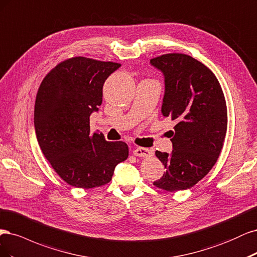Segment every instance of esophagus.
<instances>
[{
  "mask_svg": "<svg viewBox=\"0 0 257 257\" xmlns=\"http://www.w3.org/2000/svg\"><path fill=\"white\" fill-rule=\"evenodd\" d=\"M134 155L146 158V157L154 155V150H150V148H145V147H138L134 151Z\"/></svg>",
  "mask_w": 257,
  "mask_h": 257,
  "instance_id": "34e87169",
  "label": "esophagus"
}]
</instances>
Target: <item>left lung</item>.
<instances>
[{
  "label": "left lung",
  "instance_id": "1",
  "mask_svg": "<svg viewBox=\"0 0 257 257\" xmlns=\"http://www.w3.org/2000/svg\"><path fill=\"white\" fill-rule=\"evenodd\" d=\"M151 63L164 74L162 114L176 122L173 152H156L167 171L153 184L180 191L196 185L219 158L227 129L225 97L214 73L192 56L168 53Z\"/></svg>",
  "mask_w": 257,
  "mask_h": 257
}]
</instances>
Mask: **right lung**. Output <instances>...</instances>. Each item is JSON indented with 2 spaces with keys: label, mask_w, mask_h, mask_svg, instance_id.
I'll return each mask as SVG.
<instances>
[{
  "label": "right lung",
  "mask_w": 257,
  "mask_h": 257,
  "mask_svg": "<svg viewBox=\"0 0 257 257\" xmlns=\"http://www.w3.org/2000/svg\"><path fill=\"white\" fill-rule=\"evenodd\" d=\"M119 63L74 56L57 64L41 81L34 125L38 144L65 183L92 189L110 183L116 165L128 158V145L90 134L89 116L102 102L106 78Z\"/></svg>",
  "instance_id": "add662e5"
}]
</instances>
